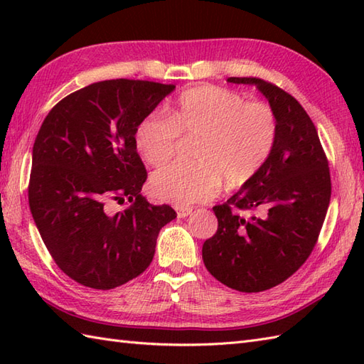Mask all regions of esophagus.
<instances>
[{"mask_svg": "<svg viewBox=\"0 0 364 364\" xmlns=\"http://www.w3.org/2000/svg\"><path fill=\"white\" fill-rule=\"evenodd\" d=\"M176 215L178 218H188V215L192 213V208L189 206H175Z\"/></svg>", "mask_w": 364, "mask_h": 364, "instance_id": "obj_1", "label": "esophagus"}]
</instances>
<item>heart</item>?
I'll use <instances>...</instances> for the list:
<instances>
[{
	"mask_svg": "<svg viewBox=\"0 0 364 364\" xmlns=\"http://www.w3.org/2000/svg\"><path fill=\"white\" fill-rule=\"evenodd\" d=\"M277 117L264 103H247L237 92L200 86L183 92L168 117L150 114L136 128V146L145 162L164 166L178 137L197 136L194 162H175L154 172V197L176 206L213 198L222 181L228 188L249 183L266 164L277 141Z\"/></svg>",
	"mask_w": 364,
	"mask_h": 364,
	"instance_id": "b5f03b06",
	"label": "heart"
}]
</instances>
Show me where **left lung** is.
I'll list each match as a JSON object with an SVG mask.
<instances>
[{"mask_svg": "<svg viewBox=\"0 0 364 364\" xmlns=\"http://www.w3.org/2000/svg\"><path fill=\"white\" fill-rule=\"evenodd\" d=\"M227 81L258 87L275 114L278 133L259 172L213 208L219 225L202 255L220 283L261 292L283 283L311 255L330 203V168L314 123L296 98L253 76Z\"/></svg>", "mask_w": 364, "mask_h": 364, "instance_id": "1", "label": "left lung"}]
</instances>
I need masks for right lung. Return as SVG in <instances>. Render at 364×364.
Returning <instances> with one entry per match:
<instances>
[{
  "instance_id": "1",
  "label": "right lung",
  "mask_w": 364,
  "mask_h": 364,
  "mask_svg": "<svg viewBox=\"0 0 364 364\" xmlns=\"http://www.w3.org/2000/svg\"><path fill=\"white\" fill-rule=\"evenodd\" d=\"M173 84L107 80L73 92L46 115L33 146L28 198L58 267L94 289H112L150 266L159 230L176 218L142 197L146 170L136 128ZM127 202L112 213L109 203Z\"/></svg>"
}]
</instances>
